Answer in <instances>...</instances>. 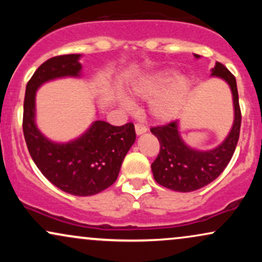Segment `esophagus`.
Listing matches in <instances>:
<instances>
[{
	"label": "esophagus",
	"mask_w": 262,
	"mask_h": 262,
	"mask_svg": "<svg viewBox=\"0 0 262 262\" xmlns=\"http://www.w3.org/2000/svg\"><path fill=\"white\" fill-rule=\"evenodd\" d=\"M146 130H148V128H146L144 124H141V123H137V124H135V132H137L138 135L145 133Z\"/></svg>",
	"instance_id": "34e87169"
}]
</instances>
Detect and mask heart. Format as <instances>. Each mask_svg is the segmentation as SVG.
<instances>
[{
	"instance_id": "heart-1",
	"label": "heart",
	"mask_w": 262,
	"mask_h": 262,
	"mask_svg": "<svg viewBox=\"0 0 262 262\" xmlns=\"http://www.w3.org/2000/svg\"><path fill=\"white\" fill-rule=\"evenodd\" d=\"M171 90L160 98H158L151 106V113L156 119L167 122L173 119L179 114L186 96L189 91V82L186 79L176 80L175 73H159L150 76L149 79L139 83L134 89V93L140 97H152ZM127 110H132V103L128 100L123 101Z\"/></svg>"
}]
</instances>
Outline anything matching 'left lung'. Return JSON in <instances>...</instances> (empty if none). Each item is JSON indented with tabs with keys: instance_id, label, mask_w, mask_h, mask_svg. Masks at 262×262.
Instances as JSON below:
<instances>
[{
	"instance_id": "1",
	"label": "left lung",
	"mask_w": 262,
	"mask_h": 262,
	"mask_svg": "<svg viewBox=\"0 0 262 262\" xmlns=\"http://www.w3.org/2000/svg\"><path fill=\"white\" fill-rule=\"evenodd\" d=\"M200 58V55H194ZM213 76L229 83L234 101V124L229 135L218 148L198 151L183 143L177 129V122L158 125L150 129L160 143V151L151 164L155 181L164 187L179 192H191L214 181L223 172L235 151L242 125L235 76L221 62L212 69Z\"/></svg>"
}]
</instances>
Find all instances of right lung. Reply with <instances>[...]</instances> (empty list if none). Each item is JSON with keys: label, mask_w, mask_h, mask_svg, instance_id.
<instances>
[{"label": "right lung", "mask_w": 262, "mask_h": 262, "mask_svg": "<svg viewBox=\"0 0 262 262\" xmlns=\"http://www.w3.org/2000/svg\"><path fill=\"white\" fill-rule=\"evenodd\" d=\"M79 54L54 56L33 74L26 89L23 134L33 161L53 185L74 196H92L118 177L124 156L135 141L133 123L116 127L96 121L82 137L68 144L48 140L34 123L38 87L56 77L79 76Z\"/></svg>", "instance_id": "add662e5"}]
</instances>
